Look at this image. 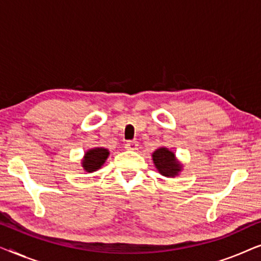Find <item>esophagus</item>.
Here are the masks:
<instances>
[{
  "instance_id": "esophagus-1",
  "label": "esophagus",
  "mask_w": 261,
  "mask_h": 261,
  "mask_svg": "<svg viewBox=\"0 0 261 261\" xmlns=\"http://www.w3.org/2000/svg\"><path fill=\"white\" fill-rule=\"evenodd\" d=\"M139 144L137 141H127L126 144H124V148L126 149H129V151H135V149L138 148Z\"/></svg>"
}]
</instances>
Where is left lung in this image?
Here are the masks:
<instances>
[{"instance_id": "left-lung-1", "label": "left lung", "mask_w": 261, "mask_h": 261, "mask_svg": "<svg viewBox=\"0 0 261 261\" xmlns=\"http://www.w3.org/2000/svg\"><path fill=\"white\" fill-rule=\"evenodd\" d=\"M153 163L160 174L165 177H176L181 170V164L176 159L173 152L169 148L160 147L152 154Z\"/></svg>"}]
</instances>
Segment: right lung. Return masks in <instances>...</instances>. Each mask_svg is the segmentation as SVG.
I'll list each match as a JSON object with an SVG mask.
<instances>
[{"mask_svg":"<svg viewBox=\"0 0 261 261\" xmlns=\"http://www.w3.org/2000/svg\"><path fill=\"white\" fill-rule=\"evenodd\" d=\"M109 151L107 148L96 147L89 149L88 152H85L83 162H82L83 169L87 172H94V171L98 170L106 163Z\"/></svg>","mask_w":261,"mask_h":261,"instance_id":"obj_1","label":"right lung"}]
</instances>
